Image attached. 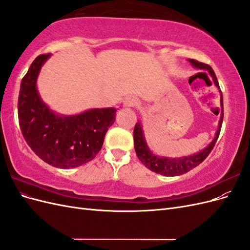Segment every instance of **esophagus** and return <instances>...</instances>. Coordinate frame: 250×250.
<instances>
[{
  "mask_svg": "<svg viewBox=\"0 0 250 250\" xmlns=\"http://www.w3.org/2000/svg\"><path fill=\"white\" fill-rule=\"evenodd\" d=\"M123 104L125 107H133V106H137V105L139 104V101L137 98H134L132 96H128L125 98Z\"/></svg>",
  "mask_w": 250,
  "mask_h": 250,
  "instance_id": "obj_1",
  "label": "esophagus"
}]
</instances>
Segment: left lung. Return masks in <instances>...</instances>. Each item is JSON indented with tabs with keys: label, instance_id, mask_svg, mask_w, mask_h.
<instances>
[{
	"label": "left lung",
	"instance_id": "1",
	"mask_svg": "<svg viewBox=\"0 0 250 250\" xmlns=\"http://www.w3.org/2000/svg\"><path fill=\"white\" fill-rule=\"evenodd\" d=\"M188 62L192 63V65L196 69L199 70H206L209 73L210 77L213 78V81L215 83V85L218 87L219 92H220V103H221V116L220 120H219V126L218 129L216 131L215 138L211 141L208 145L202 149L199 152L192 154V155H188V156H183V157H165V156H157L155 155L152 151H151L147 145L146 140H145V135H144L143 131V126L141 121H138V123L135 124L134 129H133V141H134V149H135V153H137L139 160L142 162L143 165H145V167L151 170L152 172H155L157 174H162V175L165 176H178V175H183V174L187 173L188 171L192 170L193 168L197 167L199 164H201L209 152L213 150L215 144L218 140L219 134H220L221 130V126L223 122V97L220 86H219V83L216 77V74L213 71V69L206 63H202L197 62V60L194 59H188Z\"/></svg>",
	"mask_w": 250,
	"mask_h": 250
}]
</instances>
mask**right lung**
<instances>
[{
    "instance_id": "add662e5",
    "label": "right lung",
    "mask_w": 250,
    "mask_h": 250,
    "mask_svg": "<svg viewBox=\"0 0 250 250\" xmlns=\"http://www.w3.org/2000/svg\"><path fill=\"white\" fill-rule=\"evenodd\" d=\"M50 56H37L21 79L20 127L29 147L41 160L60 169L76 168L92 161L101 150L117 109L93 108L74 116H60L50 109L36 86L42 66Z\"/></svg>"
}]
</instances>
